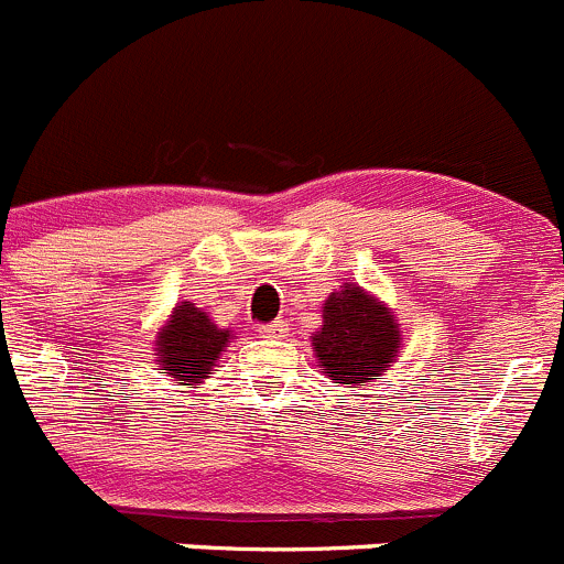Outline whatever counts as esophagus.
<instances>
[{
    "mask_svg": "<svg viewBox=\"0 0 564 564\" xmlns=\"http://www.w3.org/2000/svg\"><path fill=\"white\" fill-rule=\"evenodd\" d=\"M258 332L263 334V337H284L288 334V323L284 321H271V323H263V326H258Z\"/></svg>",
    "mask_w": 564,
    "mask_h": 564,
    "instance_id": "obj_1",
    "label": "esophagus"
}]
</instances>
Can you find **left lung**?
Segmentation results:
<instances>
[{"label": "left lung", "mask_w": 564, "mask_h": 564, "mask_svg": "<svg viewBox=\"0 0 564 564\" xmlns=\"http://www.w3.org/2000/svg\"><path fill=\"white\" fill-rule=\"evenodd\" d=\"M315 356L334 383L365 387L381 376L400 350L394 315L356 284L328 295L323 328L312 337Z\"/></svg>", "instance_id": "1"}]
</instances>
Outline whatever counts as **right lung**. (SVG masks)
<instances>
[{"label":"right lung","instance_id":"right-lung-1","mask_svg":"<svg viewBox=\"0 0 564 564\" xmlns=\"http://www.w3.org/2000/svg\"><path fill=\"white\" fill-rule=\"evenodd\" d=\"M230 343V332L210 323L199 306L183 301L175 306L170 323L161 328L159 339V361L175 381H183V387H194L208 372L214 370L216 359Z\"/></svg>","mask_w":564,"mask_h":564}]
</instances>
